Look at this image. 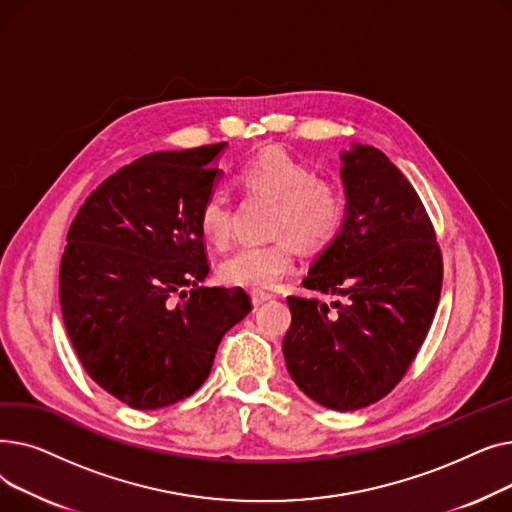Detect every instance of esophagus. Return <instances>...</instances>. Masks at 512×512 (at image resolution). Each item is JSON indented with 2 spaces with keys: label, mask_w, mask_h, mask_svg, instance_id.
<instances>
[{
  "label": "esophagus",
  "mask_w": 512,
  "mask_h": 512,
  "mask_svg": "<svg viewBox=\"0 0 512 512\" xmlns=\"http://www.w3.org/2000/svg\"><path fill=\"white\" fill-rule=\"evenodd\" d=\"M274 294L272 292H265V290H251V301L255 307L263 305L265 301H272Z\"/></svg>",
  "instance_id": "esophagus-1"
}]
</instances>
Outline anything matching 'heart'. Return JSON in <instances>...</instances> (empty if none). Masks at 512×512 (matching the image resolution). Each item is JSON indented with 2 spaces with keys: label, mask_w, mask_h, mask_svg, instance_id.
<instances>
[{
  "label": "heart",
  "mask_w": 512,
  "mask_h": 512,
  "mask_svg": "<svg viewBox=\"0 0 512 512\" xmlns=\"http://www.w3.org/2000/svg\"><path fill=\"white\" fill-rule=\"evenodd\" d=\"M238 182L249 193L276 201L270 242H249L220 263V278L230 286L272 288L294 265V245L317 251L336 238L346 218L340 188L282 149H267L240 170ZM199 230L215 247L232 236V205L224 191H211L199 209Z\"/></svg>",
  "instance_id": "obj_1"
}]
</instances>
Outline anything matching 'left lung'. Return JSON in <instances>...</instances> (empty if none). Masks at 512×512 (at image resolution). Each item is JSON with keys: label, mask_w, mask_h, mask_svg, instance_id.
Masks as SVG:
<instances>
[{"label": "left lung", "mask_w": 512, "mask_h": 512, "mask_svg": "<svg viewBox=\"0 0 512 512\" xmlns=\"http://www.w3.org/2000/svg\"><path fill=\"white\" fill-rule=\"evenodd\" d=\"M346 218L303 286L340 301L288 297L282 351L290 378L334 411L384 398L427 336L442 290V255L429 215L392 161L371 145L344 151Z\"/></svg>", "instance_id": "obj_1"}]
</instances>
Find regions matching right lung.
<instances>
[{"label":"right lung","instance_id":"obj_1","mask_svg":"<svg viewBox=\"0 0 512 512\" xmlns=\"http://www.w3.org/2000/svg\"><path fill=\"white\" fill-rule=\"evenodd\" d=\"M226 143L139 157L103 180L68 230L60 305L91 380L151 411L191 396L224 334L253 309L242 288H205L199 209ZM192 292L186 293L185 288Z\"/></svg>","mask_w":512,"mask_h":512}]
</instances>
